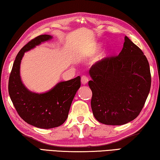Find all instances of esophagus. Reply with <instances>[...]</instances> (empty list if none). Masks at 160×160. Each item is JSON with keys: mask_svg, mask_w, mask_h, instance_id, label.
Here are the masks:
<instances>
[{"mask_svg": "<svg viewBox=\"0 0 160 160\" xmlns=\"http://www.w3.org/2000/svg\"><path fill=\"white\" fill-rule=\"evenodd\" d=\"M88 78L85 76V75H82V78H81V82L83 85H85V84L88 83Z\"/></svg>", "mask_w": 160, "mask_h": 160, "instance_id": "esophagus-1", "label": "esophagus"}]
</instances>
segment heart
<instances>
[{"label": "heart", "mask_w": 160, "mask_h": 160, "mask_svg": "<svg viewBox=\"0 0 160 160\" xmlns=\"http://www.w3.org/2000/svg\"><path fill=\"white\" fill-rule=\"evenodd\" d=\"M100 48V45H97L96 47H95V48H94V49H93V52H95V51H98L99 49Z\"/></svg>", "instance_id": "b5f03b06"}]
</instances>
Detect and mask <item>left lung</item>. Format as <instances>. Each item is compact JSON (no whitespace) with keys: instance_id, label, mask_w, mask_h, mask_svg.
I'll use <instances>...</instances> for the list:
<instances>
[{"instance_id":"obj_1","label":"left lung","mask_w":160,"mask_h":160,"mask_svg":"<svg viewBox=\"0 0 160 160\" xmlns=\"http://www.w3.org/2000/svg\"><path fill=\"white\" fill-rule=\"evenodd\" d=\"M91 107L99 122L123 125L140 114L150 92V65L142 50L126 36L118 55L91 67Z\"/></svg>"}]
</instances>
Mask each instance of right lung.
Instances as JSON below:
<instances>
[{"instance_id":"1","label":"right lung","mask_w":160,"mask_h":160,"mask_svg":"<svg viewBox=\"0 0 160 160\" xmlns=\"http://www.w3.org/2000/svg\"><path fill=\"white\" fill-rule=\"evenodd\" d=\"M52 37L39 35L29 41L19 51L13 63L8 82V92L19 116L30 125L40 128H52L63 124L68 118L70 105L81 85L80 77L58 83L43 94L29 91L20 76L21 60L26 51Z\"/></svg>"}]
</instances>
